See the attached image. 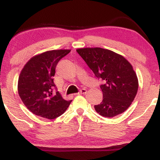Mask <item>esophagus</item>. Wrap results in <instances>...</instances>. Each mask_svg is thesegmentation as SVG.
<instances>
[{
	"label": "esophagus",
	"instance_id": "1",
	"mask_svg": "<svg viewBox=\"0 0 160 160\" xmlns=\"http://www.w3.org/2000/svg\"><path fill=\"white\" fill-rule=\"evenodd\" d=\"M86 89H82L78 93V95H82V94H86Z\"/></svg>",
	"mask_w": 160,
	"mask_h": 160
}]
</instances>
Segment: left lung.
Wrapping results in <instances>:
<instances>
[{"instance_id":"obj_1","label":"left lung","mask_w":160,"mask_h":160,"mask_svg":"<svg viewBox=\"0 0 160 160\" xmlns=\"http://www.w3.org/2000/svg\"><path fill=\"white\" fill-rule=\"evenodd\" d=\"M77 52L95 76L104 81L103 100L95 105L98 113L113 117L129 108L137 95L138 80L132 65L118 53L100 47L79 48Z\"/></svg>"}]
</instances>
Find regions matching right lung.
Wrapping results in <instances>:
<instances>
[{
    "mask_svg": "<svg viewBox=\"0 0 160 160\" xmlns=\"http://www.w3.org/2000/svg\"><path fill=\"white\" fill-rule=\"evenodd\" d=\"M71 49H54L33 56L21 71L18 92L26 108L34 114L52 120L63 114L72 102L52 92V77L59 60Z\"/></svg>",
    "mask_w": 160,
    "mask_h": 160,
    "instance_id": "right-lung-1",
    "label": "right lung"
}]
</instances>
